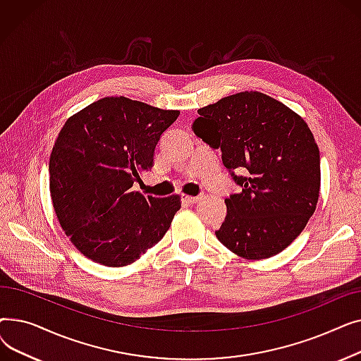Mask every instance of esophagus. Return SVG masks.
I'll list each match as a JSON object with an SVG mask.
<instances>
[{
    "instance_id": "1",
    "label": "esophagus",
    "mask_w": 361,
    "mask_h": 361,
    "mask_svg": "<svg viewBox=\"0 0 361 361\" xmlns=\"http://www.w3.org/2000/svg\"><path fill=\"white\" fill-rule=\"evenodd\" d=\"M181 199H183V202H185L188 204H195V203H197L200 200L199 196H188V195H183Z\"/></svg>"
}]
</instances>
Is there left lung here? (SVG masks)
<instances>
[{
  "instance_id": "obj_1",
  "label": "left lung",
  "mask_w": 361,
  "mask_h": 361,
  "mask_svg": "<svg viewBox=\"0 0 361 361\" xmlns=\"http://www.w3.org/2000/svg\"><path fill=\"white\" fill-rule=\"evenodd\" d=\"M197 112L196 136L221 149L225 168L241 187L225 199L218 240L249 260L281 253L305 230L319 199L320 157L309 126L256 90L230 94ZM234 170L246 176H235Z\"/></svg>"
}]
</instances>
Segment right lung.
<instances>
[{"instance_id": "right-lung-1", "label": "right lung", "mask_w": 361, "mask_h": 361, "mask_svg": "<svg viewBox=\"0 0 361 361\" xmlns=\"http://www.w3.org/2000/svg\"><path fill=\"white\" fill-rule=\"evenodd\" d=\"M178 116L177 109L109 97L63 126L49 157V192L61 228L87 259L126 267L168 231L180 195L145 196L133 184L154 166L157 143Z\"/></svg>"}]
</instances>
